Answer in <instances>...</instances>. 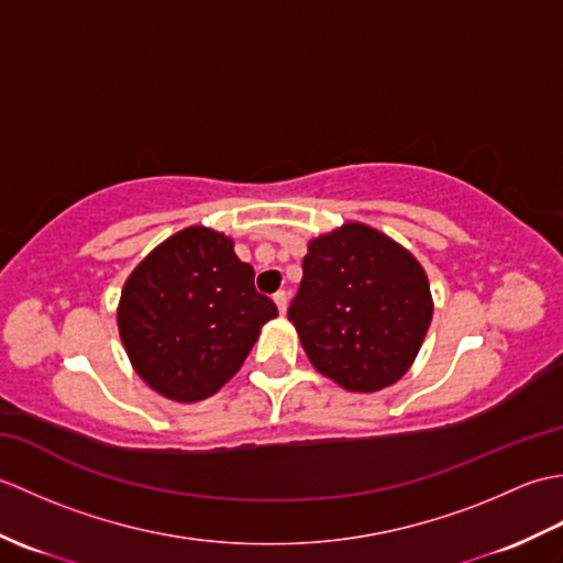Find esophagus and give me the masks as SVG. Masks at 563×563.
Segmentation results:
<instances>
[{"label":"esophagus","instance_id":"obj_1","mask_svg":"<svg viewBox=\"0 0 563 563\" xmlns=\"http://www.w3.org/2000/svg\"><path fill=\"white\" fill-rule=\"evenodd\" d=\"M273 302L278 305V309H280V314H285V309H288V292L285 290H278L273 295Z\"/></svg>","mask_w":563,"mask_h":563}]
</instances>
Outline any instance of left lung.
<instances>
[{"label":"left lung","mask_w":563,"mask_h":563,"mask_svg":"<svg viewBox=\"0 0 563 563\" xmlns=\"http://www.w3.org/2000/svg\"><path fill=\"white\" fill-rule=\"evenodd\" d=\"M430 317L426 271L389 236L349 222L309 242L288 319L321 375L351 391L394 385L411 367Z\"/></svg>","instance_id":"8db88e82"}]
</instances>
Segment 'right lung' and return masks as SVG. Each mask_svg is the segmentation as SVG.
I'll return each mask as SVG.
<instances>
[{
	"mask_svg": "<svg viewBox=\"0 0 563 563\" xmlns=\"http://www.w3.org/2000/svg\"><path fill=\"white\" fill-rule=\"evenodd\" d=\"M273 317L278 307L256 292L254 268L236 258L232 239L188 227L130 275L118 329L137 375L162 397L190 404L236 375Z\"/></svg>",
	"mask_w": 563,
	"mask_h": 563,
	"instance_id": "obj_1",
	"label": "right lung"
}]
</instances>
